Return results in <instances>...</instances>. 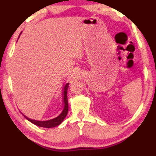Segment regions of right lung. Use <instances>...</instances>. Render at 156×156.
Returning a JSON list of instances; mask_svg holds the SVG:
<instances>
[{"mask_svg":"<svg viewBox=\"0 0 156 156\" xmlns=\"http://www.w3.org/2000/svg\"><path fill=\"white\" fill-rule=\"evenodd\" d=\"M21 33H20V34H21ZM20 35H19V36H18V38H19ZM69 83L65 84V87H64V92H63V104H64V108H63V110L61 112V113H60L59 115H58L57 117L53 118V119L49 120L40 121V120H35L31 119V118H27V116L22 113L23 116H24L26 119L28 120L31 123L34 124V125L36 126H41V127L53 128V127H55V126L60 125V124L63 122V120H65V118L66 116H67V113H68V108L69 107H68V100H67V89L69 87Z\"/></svg>","mask_w":156,"mask_h":156,"instance_id":"obj_1","label":"right lung"}]
</instances>
